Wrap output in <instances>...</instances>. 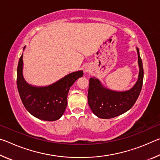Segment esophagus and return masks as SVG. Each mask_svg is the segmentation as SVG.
Returning <instances> with one entry per match:
<instances>
[{
    "mask_svg": "<svg viewBox=\"0 0 160 160\" xmlns=\"http://www.w3.org/2000/svg\"><path fill=\"white\" fill-rule=\"evenodd\" d=\"M85 71L86 72H90V69H89L88 68H85Z\"/></svg>",
    "mask_w": 160,
    "mask_h": 160,
    "instance_id": "esophagus-1",
    "label": "esophagus"
}]
</instances>
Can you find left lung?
I'll return each mask as SVG.
<instances>
[{"mask_svg":"<svg viewBox=\"0 0 160 160\" xmlns=\"http://www.w3.org/2000/svg\"><path fill=\"white\" fill-rule=\"evenodd\" d=\"M140 68L138 79L129 90L116 92L104 88L100 81L91 78L89 85L88 100L92 112L101 118H112L123 114L133 106L141 91L144 71L142 62L137 48Z\"/></svg>","mask_w":160,"mask_h":160,"instance_id":"left-lung-1","label":"left lung"}]
</instances>
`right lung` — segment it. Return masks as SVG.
<instances>
[{
  "label": "right lung",
  "mask_w": 160,
  "mask_h": 160,
  "mask_svg": "<svg viewBox=\"0 0 160 160\" xmlns=\"http://www.w3.org/2000/svg\"><path fill=\"white\" fill-rule=\"evenodd\" d=\"M22 57V54L17 70L18 90L22 104L26 109L37 118L48 121L58 120L66 109L67 97L70 87L82 76V70L71 72L52 85L34 87L29 85L24 79Z\"/></svg>",
  "instance_id": "obj_1"
}]
</instances>
